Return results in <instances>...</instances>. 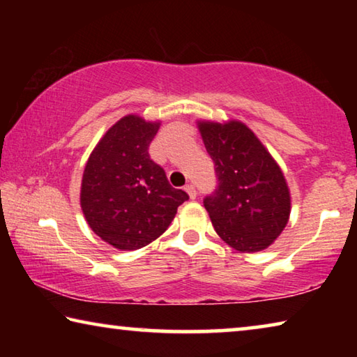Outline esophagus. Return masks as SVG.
Here are the masks:
<instances>
[{
    "instance_id": "34e87169",
    "label": "esophagus",
    "mask_w": 357,
    "mask_h": 357,
    "mask_svg": "<svg viewBox=\"0 0 357 357\" xmlns=\"http://www.w3.org/2000/svg\"><path fill=\"white\" fill-rule=\"evenodd\" d=\"M184 190L189 193V197H190V200H195L197 198V190H195V187H193L192 184H187L185 187H184Z\"/></svg>"
}]
</instances>
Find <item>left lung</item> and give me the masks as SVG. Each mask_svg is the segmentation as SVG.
I'll return each mask as SVG.
<instances>
[{"instance_id": "left-lung-1", "label": "left lung", "mask_w": 357, "mask_h": 357, "mask_svg": "<svg viewBox=\"0 0 357 357\" xmlns=\"http://www.w3.org/2000/svg\"><path fill=\"white\" fill-rule=\"evenodd\" d=\"M198 129L217 174L215 190L203 200L215 233L239 252L268 249L291 213L280 167L241 121H198Z\"/></svg>"}]
</instances>
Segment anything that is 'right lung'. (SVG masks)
<instances>
[{
  "label": "right lung",
  "mask_w": 357,
  "mask_h": 357,
  "mask_svg": "<svg viewBox=\"0 0 357 357\" xmlns=\"http://www.w3.org/2000/svg\"><path fill=\"white\" fill-rule=\"evenodd\" d=\"M160 123L128 114L89 155L80 204L88 225L119 250H137L160 236L189 195L174 189L148 148Z\"/></svg>",
  "instance_id": "1"
}]
</instances>
